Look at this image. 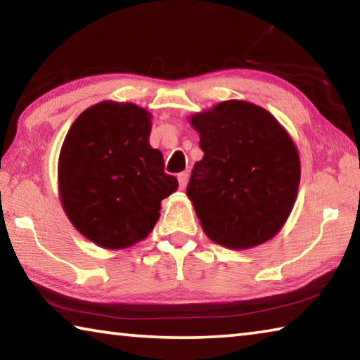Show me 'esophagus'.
<instances>
[{
	"label": "esophagus",
	"mask_w": 360,
	"mask_h": 360,
	"mask_svg": "<svg viewBox=\"0 0 360 360\" xmlns=\"http://www.w3.org/2000/svg\"><path fill=\"white\" fill-rule=\"evenodd\" d=\"M178 181H179V187L182 188V191H184L186 188V186H187V182H188V173H179L178 174Z\"/></svg>",
	"instance_id": "obj_1"
}]
</instances>
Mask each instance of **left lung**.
<instances>
[{
  "label": "left lung",
  "instance_id": "obj_1",
  "mask_svg": "<svg viewBox=\"0 0 360 360\" xmlns=\"http://www.w3.org/2000/svg\"><path fill=\"white\" fill-rule=\"evenodd\" d=\"M203 158L187 197L217 245L249 249L288 221L300 184V157L288 130L254 103L229 100L191 115Z\"/></svg>",
  "mask_w": 360,
  "mask_h": 360
}]
</instances>
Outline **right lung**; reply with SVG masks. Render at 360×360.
<instances>
[{"instance_id":"obj_1","label":"right lung","mask_w":360,"mask_h":360,"mask_svg":"<svg viewBox=\"0 0 360 360\" xmlns=\"http://www.w3.org/2000/svg\"><path fill=\"white\" fill-rule=\"evenodd\" d=\"M152 115L133 103L101 101L72 122L58 157V193L79 233L105 249L148 236L163 198L178 191L149 144Z\"/></svg>"}]
</instances>
